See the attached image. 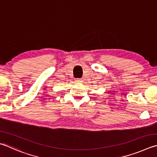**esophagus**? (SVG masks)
I'll return each mask as SVG.
<instances>
[{
  "mask_svg": "<svg viewBox=\"0 0 157 157\" xmlns=\"http://www.w3.org/2000/svg\"><path fill=\"white\" fill-rule=\"evenodd\" d=\"M75 82H78V83H80V82H82V79H77Z\"/></svg>",
  "mask_w": 157,
  "mask_h": 157,
  "instance_id": "1",
  "label": "esophagus"
}]
</instances>
